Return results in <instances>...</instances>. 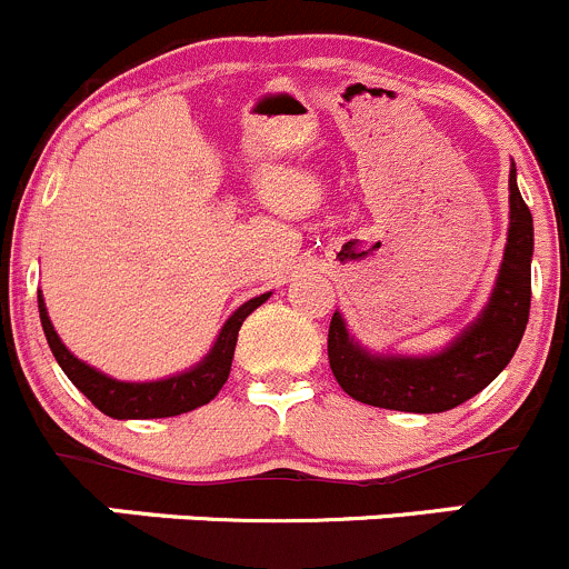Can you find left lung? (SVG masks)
<instances>
[{
    "label": "left lung",
    "instance_id": "1",
    "mask_svg": "<svg viewBox=\"0 0 569 569\" xmlns=\"http://www.w3.org/2000/svg\"><path fill=\"white\" fill-rule=\"evenodd\" d=\"M531 210L517 188V168H509V232L489 301L442 351L407 357L376 353L353 340L346 318L331 315L329 365L337 385L357 401L398 412L435 415L478 396L509 365L531 309Z\"/></svg>",
    "mask_w": 569,
    "mask_h": 569
}]
</instances>
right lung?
Returning <instances> with one entry per match:
<instances>
[{
    "label": "right lung",
    "mask_w": 569,
    "mask_h": 569,
    "mask_svg": "<svg viewBox=\"0 0 569 569\" xmlns=\"http://www.w3.org/2000/svg\"><path fill=\"white\" fill-rule=\"evenodd\" d=\"M268 298H271V292H262V296L249 298L246 303H240V307L229 315L227 323L221 326L210 351H207L193 368L154 381L112 379V376L96 370L93 365L77 359L74 353L63 346L58 331H54L41 290H38V312H41L43 335H47V342L49 348H52L58 365L63 368V373L69 376L71 385H74L99 412H104L107 418L116 420H151L193 412V409L204 407V403H210L212 398L218 396V390L227 385L229 370H232V357L234 346H238L240 326H243V320L249 318L260 303H266Z\"/></svg>",
    "instance_id": "obj_1"
}]
</instances>
